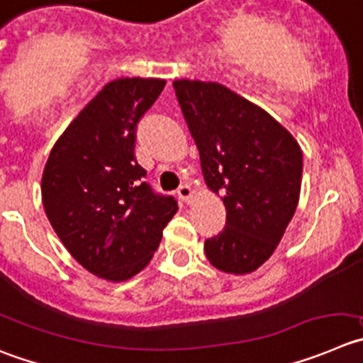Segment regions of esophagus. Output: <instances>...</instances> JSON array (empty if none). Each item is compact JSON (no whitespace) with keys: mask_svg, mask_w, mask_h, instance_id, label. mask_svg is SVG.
Masks as SVG:
<instances>
[{"mask_svg":"<svg viewBox=\"0 0 363 363\" xmlns=\"http://www.w3.org/2000/svg\"><path fill=\"white\" fill-rule=\"evenodd\" d=\"M177 195H179V199H181V202H184V204H189L193 199V191L189 186H181L177 191Z\"/></svg>","mask_w":363,"mask_h":363,"instance_id":"34e87169","label":"esophagus"}]
</instances>
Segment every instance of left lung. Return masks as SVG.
<instances>
[{"label": "left lung", "mask_w": 363, "mask_h": 363, "mask_svg": "<svg viewBox=\"0 0 363 363\" xmlns=\"http://www.w3.org/2000/svg\"><path fill=\"white\" fill-rule=\"evenodd\" d=\"M174 89L206 184L228 211L223 231L204 242L206 258L245 276L272 256L296 213L303 150L267 111L222 84L182 79Z\"/></svg>", "instance_id": "1"}]
</instances>
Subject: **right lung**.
Here are the masks:
<instances>
[{"label":"right lung","mask_w":363,"mask_h":363,"mask_svg":"<svg viewBox=\"0 0 363 363\" xmlns=\"http://www.w3.org/2000/svg\"><path fill=\"white\" fill-rule=\"evenodd\" d=\"M162 79H116L67 125L46 161L43 206L53 231L87 272L121 283L150 263L177 213L155 195L134 155L135 125L161 94Z\"/></svg>","instance_id":"obj_1"}]
</instances>
